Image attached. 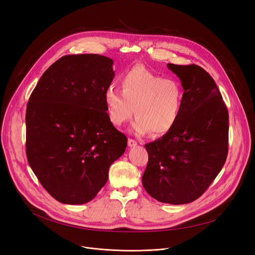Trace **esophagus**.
Instances as JSON below:
<instances>
[{"label":"esophagus","instance_id":"34e87169","mask_svg":"<svg viewBox=\"0 0 255 255\" xmlns=\"http://www.w3.org/2000/svg\"><path fill=\"white\" fill-rule=\"evenodd\" d=\"M128 145H129L130 147H134V146L137 145V141L134 140V139H132V138H129V139H128Z\"/></svg>","mask_w":255,"mask_h":255}]
</instances>
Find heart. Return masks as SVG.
Here are the masks:
<instances>
[{
    "label": "heart",
    "mask_w": 255,
    "mask_h": 255,
    "mask_svg": "<svg viewBox=\"0 0 255 255\" xmlns=\"http://www.w3.org/2000/svg\"><path fill=\"white\" fill-rule=\"evenodd\" d=\"M122 90L110 85L105 92L109 118L122 126L134 115L138 134L161 135L177 123L183 106V90L173 79H164L143 66H134L121 79Z\"/></svg>",
    "instance_id": "heart-1"
}]
</instances>
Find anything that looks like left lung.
<instances>
[{
	"label": "left lung",
	"mask_w": 255,
	"mask_h": 255,
	"mask_svg": "<svg viewBox=\"0 0 255 255\" xmlns=\"http://www.w3.org/2000/svg\"><path fill=\"white\" fill-rule=\"evenodd\" d=\"M168 67L184 89L182 111L169 132L145 144L148 163L142 185L157 201L185 204L200 197L225 165L229 113L204 69L194 64Z\"/></svg>",
	"instance_id": "8db88e82"
}]
</instances>
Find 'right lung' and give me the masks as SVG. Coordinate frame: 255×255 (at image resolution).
Wrapping results in <instances>:
<instances>
[{
    "label": "right lung",
    "instance_id": "1",
    "mask_svg": "<svg viewBox=\"0 0 255 255\" xmlns=\"http://www.w3.org/2000/svg\"><path fill=\"white\" fill-rule=\"evenodd\" d=\"M113 63L97 54L64 56L47 69L29 98L28 163L42 187L62 203L94 199L127 146L105 102Z\"/></svg>",
    "mask_w": 255,
    "mask_h": 255
}]
</instances>
